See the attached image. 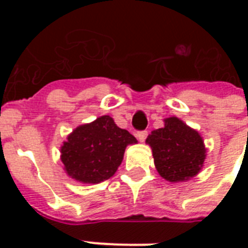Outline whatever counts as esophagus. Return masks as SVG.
<instances>
[{
	"label": "esophagus",
	"mask_w": 248,
	"mask_h": 248,
	"mask_svg": "<svg viewBox=\"0 0 248 248\" xmlns=\"http://www.w3.org/2000/svg\"><path fill=\"white\" fill-rule=\"evenodd\" d=\"M136 136H138V139H139L140 141H144V140L147 139L148 131H139L138 134H136Z\"/></svg>",
	"instance_id": "34e87169"
}]
</instances>
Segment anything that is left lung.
<instances>
[{
  "label": "left lung",
  "instance_id": "1",
  "mask_svg": "<svg viewBox=\"0 0 248 248\" xmlns=\"http://www.w3.org/2000/svg\"><path fill=\"white\" fill-rule=\"evenodd\" d=\"M147 143L158 173L171 183L196 176L206 159L202 136L176 117L166 118L165 127L152 131Z\"/></svg>",
  "mask_w": 248,
  "mask_h": 248
}]
</instances>
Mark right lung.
Segmentation results:
<instances>
[{
	"instance_id": "obj_1",
	"label": "right lung",
	"mask_w": 248,
	"mask_h": 248,
	"mask_svg": "<svg viewBox=\"0 0 248 248\" xmlns=\"http://www.w3.org/2000/svg\"><path fill=\"white\" fill-rule=\"evenodd\" d=\"M134 136L114 124L112 117L101 116L91 124H81L68 135L60 149L65 172L77 181L97 184L107 180L124 159Z\"/></svg>"
}]
</instances>
